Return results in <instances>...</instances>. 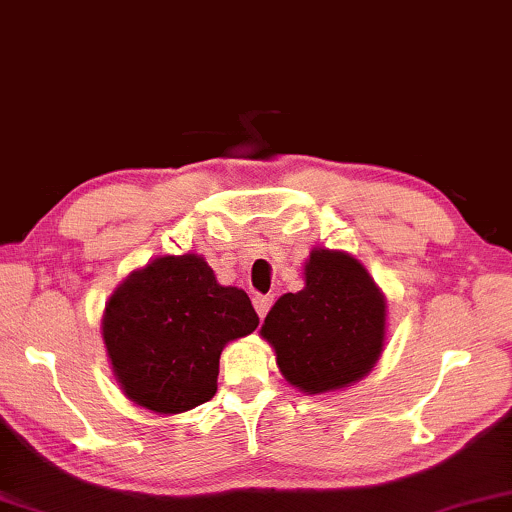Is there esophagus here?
<instances>
[{
	"instance_id": "1",
	"label": "esophagus",
	"mask_w": 512,
	"mask_h": 512,
	"mask_svg": "<svg viewBox=\"0 0 512 512\" xmlns=\"http://www.w3.org/2000/svg\"><path fill=\"white\" fill-rule=\"evenodd\" d=\"M252 304H255L257 316L264 318L267 316V311L271 309V304H274V295H257L255 299H252Z\"/></svg>"
}]
</instances>
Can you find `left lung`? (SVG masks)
Wrapping results in <instances>:
<instances>
[{
  "label": "left lung",
  "instance_id": "left-lung-1",
  "mask_svg": "<svg viewBox=\"0 0 512 512\" xmlns=\"http://www.w3.org/2000/svg\"><path fill=\"white\" fill-rule=\"evenodd\" d=\"M386 295L360 260L313 248L304 288L271 306L260 335L290 386L306 395L342 391L372 372L386 344Z\"/></svg>",
  "mask_w": 512,
  "mask_h": 512
}]
</instances>
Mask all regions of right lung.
I'll use <instances>...</instances> for the list:
<instances>
[{
	"label": "right lung",
	"instance_id": "add662e5",
	"mask_svg": "<svg viewBox=\"0 0 512 512\" xmlns=\"http://www.w3.org/2000/svg\"><path fill=\"white\" fill-rule=\"evenodd\" d=\"M257 323L241 288L220 285L206 257L185 252L131 271L109 295L100 330L126 398L182 414L213 398L222 349Z\"/></svg>",
	"mask_w": 512,
	"mask_h": 512
}]
</instances>
